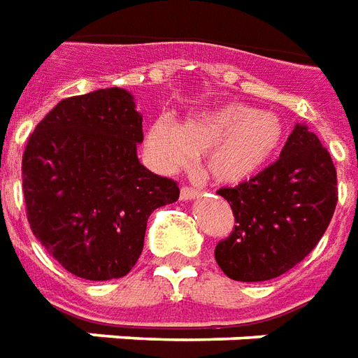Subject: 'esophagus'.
Masks as SVG:
<instances>
[{
    "label": "esophagus",
    "mask_w": 358,
    "mask_h": 358,
    "mask_svg": "<svg viewBox=\"0 0 358 358\" xmlns=\"http://www.w3.org/2000/svg\"><path fill=\"white\" fill-rule=\"evenodd\" d=\"M199 195V192L195 189V187H189V186H184L180 189V197L184 201H189V199H195Z\"/></svg>",
    "instance_id": "esophagus-1"
}]
</instances>
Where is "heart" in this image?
I'll use <instances>...</instances> for the list:
<instances>
[{
	"instance_id": "b5f03b06",
	"label": "heart",
	"mask_w": 358,
	"mask_h": 358,
	"mask_svg": "<svg viewBox=\"0 0 358 358\" xmlns=\"http://www.w3.org/2000/svg\"><path fill=\"white\" fill-rule=\"evenodd\" d=\"M285 140L279 115L227 104L197 113L178 127L157 121L148 132V148L165 169L187 165L205 155V172L218 184H239L273 159Z\"/></svg>"
}]
</instances>
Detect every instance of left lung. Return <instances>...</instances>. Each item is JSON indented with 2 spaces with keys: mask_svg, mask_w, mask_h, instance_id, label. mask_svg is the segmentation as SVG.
Segmentation results:
<instances>
[{
  "mask_svg": "<svg viewBox=\"0 0 358 358\" xmlns=\"http://www.w3.org/2000/svg\"><path fill=\"white\" fill-rule=\"evenodd\" d=\"M332 157L306 125L294 127L280 157L254 178L218 195L235 226L214 250L233 280L260 282L298 266L327 231L338 203Z\"/></svg>",
  "mask_w": 358,
  "mask_h": 358,
  "instance_id": "left-lung-1",
  "label": "left lung"
}]
</instances>
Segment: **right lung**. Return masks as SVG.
<instances>
[{"mask_svg":"<svg viewBox=\"0 0 358 358\" xmlns=\"http://www.w3.org/2000/svg\"><path fill=\"white\" fill-rule=\"evenodd\" d=\"M142 115L125 89L60 100L22 155L26 216L36 239L71 275L125 277L144 248L150 214L178 184L140 165Z\"/></svg>","mask_w":358,"mask_h":358,"instance_id":"obj_1","label":"right lung"}]
</instances>
